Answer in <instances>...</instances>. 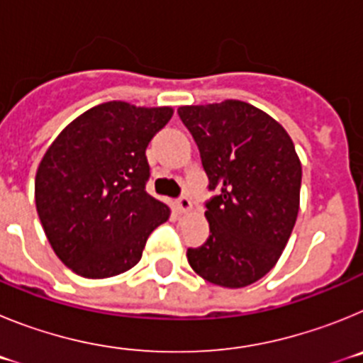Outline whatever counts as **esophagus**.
Masks as SVG:
<instances>
[{"mask_svg":"<svg viewBox=\"0 0 363 363\" xmlns=\"http://www.w3.org/2000/svg\"><path fill=\"white\" fill-rule=\"evenodd\" d=\"M176 207H178V211L179 213H189V211H191V207H192V203H191V200H189V196H179L178 200H176Z\"/></svg>","mask_w":363,"mask_h":363,"instance_id":"esophagus-1","label":"esophagus"}]
</instances>
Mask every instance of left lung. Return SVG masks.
I'll return each instance as SVG.
<instances>
[{
    "label": "left lung",
    "mask_w": 363,
    "mask_h": 363,
    "mask_svg": "<svg viewBox=\"0 0 363 363\" xmlns=\"http://www.w3.org/2000/svg\"><path fill=\"white\" fill-rule=\"evenodd\" d=\"M214 191L205 207L211 234L187 249L191 267L214 285L240 289L281 256L300 207L301 165L285 129L264 111L225 99L178 108Z\"/></svg>",
    "instance_id": "1"
}]
</instances>
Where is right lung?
Here are the masks:
<instances>
[{
    "label": "right lung",
    "mask_w": 363,
    "mask_h": 363,
    "mask_svg": "<svg viewBox=\"0 0 363 363\" xmlns=\"http://www.w3.org/2000/svg\"><path fill=\"white\" fill-rule=\"evenodd\" d=\"M171 107L108 101L69 123L36 172V209L57 258L76 274L108 278L140 262L169 207L145 191V150Z\"/></svg>",
    "instance_id": "add662e5"
}]
</instances>
